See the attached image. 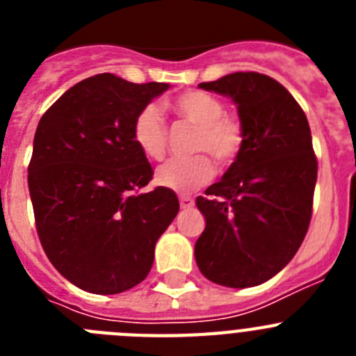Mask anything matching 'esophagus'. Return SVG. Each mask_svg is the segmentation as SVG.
<instances>
[{"label":"esophagus","mask_w":356,"mask_h":356,"mask_svg":"<svg viewBox=\"0 0 356 356\" xmlns=\"http://www.w3.org/2000/svg\"><path fill=\"white\" fill-rule=\"evenodd\" d=\"M191 207H194V200L191 196H180V209L188 210Z\"/></svg>","instance_id":"obj_1"}]
</instances>
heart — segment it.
<instances>
[{
    "instance_id": "heart-1",
    "label": "heart",
    "mask_w": 356,
    "mask_h": 356,
    "mask_svg": "<svg viewBox=\"0 0 356 356\" xmlns=\"http://www.w3.org/2000/svg\"><path fill=\"white\" fill-rule=\"evenodd\" d=\"M178 114L200 127L194 151H207L221 165L237 159L242 147V128L234 118L225 115L221 99L209 92L188 90L172 102ZM134 140L147 159L159 160L168 146V124L156 103L143 106L134 121ZM216 175V165L205 153L188 159H171L156 169L159 187L172 193H191L209 184Z\"/></svg>"
}]
</instances>
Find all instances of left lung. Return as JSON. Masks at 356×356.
Returning <instances> with one entry per match:
<instances>
[{"label":"left lung","mask_w":356,"mask_h":356,"mask_svg":"<svg viewBox=\"0 0 356 356\" xmlns=\"http://www.w3.org/2000/svg\"><path fill=\"white\" fill-rule=\"evenodd\" d=\"M200 89L235 103L242 147L209 197H196L207 226L194 257L213 284L254 287L282 271L307 235L317 180L310 127L292 94L260 72H232Z\"/></svg>","instance_id":"obj_1"}]
</instances>
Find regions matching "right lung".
<instances>
[{
    "label": "right lung",
    "mask_w": 356,
    "mask_h": 356,
    "mask_svg": "<svg viewBox=\"0 0 356 356\" xmlns=\"http://www.w3.org/2000/svg\"><path fill=\"white\" fill-rule=\"evenodd\" d=\"M169 83H131L110 72L65 90L40 118L28 187L40 244L55 269L92 294L140 284L155 244L180 210L169 188L137 193L153 169L134 121Z\"/></svg>",
    "instance_id": "add662e5"
}]
</instances>
